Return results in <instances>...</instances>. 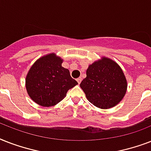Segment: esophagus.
<instances>
[{
	"label": "esophagus",
	"mask_w": 151,
	"mask_h": 151,
	"mask_svg": "<svg viewBox=\"0 0 151 151\" xmlns=\"http://www.w3.org/2000/svg\"><path fill=\"white\" fill-rule=\"evenodd\" d=\"M81 81H82V78H78V79H77V81L78 82V84H80V83L81 82Z\"/></svg>",
	"instance_id": "obj_1"
}]
</instances>
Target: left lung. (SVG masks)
Masks as SVG:
<instances>
[{
  "label": "left lung",
  "instance_id": "left-lung-1",
  "mask_svg": "<svg viewBox=\"0 0 151 151\" xmlns=\"http://www.w3.org/2000/svg\"><path fill=\"white\" fill-rule=\"evenodd\" d=\"M86 75L80 86L96 106L108 109L123 99L127 89L126 78L114 61L103 58L95 62L88 66Z\"/></svg>",
  "mask_w": 151,
  "mask_h": 151
}]
</instances>
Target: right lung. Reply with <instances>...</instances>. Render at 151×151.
Here are the masks:
<instances>
[{
	"label": "right lung",
	"instance_id": "1",
	"mask_svg": "<svg viewBox=\"0 0 151 151\" xmlns=\"http://www.w3.org/2000/svg\"><path fill=\"white\" fill-rule=\"evenodd\" d=\"M62 63L55 54L47 55L37 60L27 73V92L39 105H55L66 97L69 89L78 85L69 70L62 66Z\"/></svg>",
	"mask_w": 151,
	"mask_h": 151
}]
</instances>
